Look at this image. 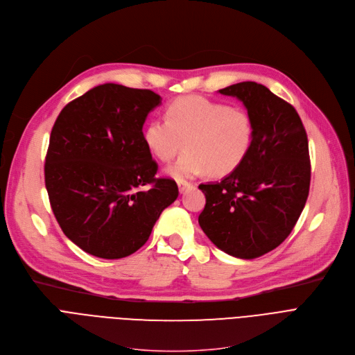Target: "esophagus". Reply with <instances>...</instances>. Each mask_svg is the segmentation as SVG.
Instances as JSON below:
<instances>
[{
	"mask_svg": "<svg viewBox=\"0 0 355 355\" xmlns=\"http://www.w3.org/2000/svg\"><path fill=\"white\" fill-rule=\"evenodd\" d=\"M177 184H178V190H180V193H184L188 187H190L191 184L188 182V181H184V180H178L177 181Z\"/></svg>",
	"mask_w": 355,
	"mask_h": 355,
	"instance_id": "esophagus-1",
	"label": "esophagus"
}]
</instances>
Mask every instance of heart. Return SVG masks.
<instances>
[{"label": "heart", "instance_id": "b5f03b06", "mask_svg": "<svg viewBox=\"0 0 355 355\" xmlns=\"http://www.w3.org/2000/svg\"><path fill=\"white\" fill-rule=\"evenodd\" d=\"M254 138L255 124L247 110L200 96L174 100L167 118H154L143 130L146 147L162 162L187 147L167 168V174L177 180L205 171L211 177L234 173L248 157Z\"/></svg>", "mask_w": 355, "mask_h": 355}]
</instances>
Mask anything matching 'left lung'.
<instances>
[{"instance_id":"left-lung-1","label":"left lung","mask_w":355,"mask_h":355,"mask_svg":"<svg viewBox=\"0 0 355 355\" xmlns=\"http://www.w3.org/2000/svg\"><path fill=\"white\" fill-rule=\"evenodd\" d=\"M220 94L243 101L255 138L237 170L198 185L205 196L198 223L221 251L252 259L277 248L301 216L311 180L309 138L295 108L267 87L244 81Z\"/></svg>"}]
</instances>
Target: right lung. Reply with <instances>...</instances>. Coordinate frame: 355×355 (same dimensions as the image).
Instances as JSON below:
<instances>
[{"label": "right lung", "instance_id": "obj_1", "mask_svg": "<svg viewBox=\"0 0 355 355\" xmlns=\"http://www.w3.org/2000/svg\"><path fill=\"white\" fill-rule=\"evenodd\" d=\"M161 97L107 83L68 103L51 131L44 174L67 237L105 259L143 247L161 212L178 197L144 144L143 125Z\"/></svg>", "mask_w": 355, "mask_h": 355}]
</instances>
